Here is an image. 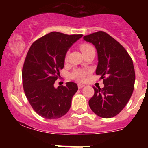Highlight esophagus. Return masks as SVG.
Here are the masks:
<instances>
[{"label":"esophagus","instance_id":"34e87169","mask_svg":"<svg viewBox=\"0 0 148 148\" xmlns=\"http://www.w3.org/2000/svg\"><path fill=\"white\" fill-rule=\"evenodd\" d=\"M85 86V85H83V84H78V88H79V89H81L82 88H84Z\"/></svg>","mask_w":148,"mask_h":148}]
</instances>
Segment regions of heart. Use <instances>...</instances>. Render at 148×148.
Returning <instances> with one entry per match:
<instances>
[{
    "mask_svg": "<svg viewBox=\"0 0 148 148\" xmlns=\"http://www.w3.org/2000/svg\"><path fill=\"white\" fill-rule=\"evenodd\" d=\"M80 49H81V51H82L83 54L84 53L87 52L88 51L90 50V49H93V47H92L91 45H88V44H84V45H81V47H80ZM65 60H67V56H66L65 57ZM88 74V71H86V70H84V69H76V70L74 71V72L72 73V74H71V76H72V79L76 80V81H83L84 79V77L86 75V74Z\"/></svg>",
    "mask_w": 148,
    "mask_h": 148,
    "instance_id": "obj_1",
    "label": "heart"
}]
</instances>
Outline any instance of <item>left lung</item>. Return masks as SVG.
I'll list each match as a JSON object with an SVG mask.
<instances>
[{
	"instance_id": "1",
	"label": "left lung",
	"mask_w": 148,
	"mask_h": 148,
	"mask_svg": "<svg viewBox=\"0 0 148 148\" xmlns=\"http://www.w3.org/2000/svg\"><path fill=\"white\" fill-rule=\"evenodd\" d=\"M97 52L96 74L103 79L104 87H93L89 100L91 110L103 118L114 117L125 108L134 91L135 71L133 61L125 49L108 34L98 31L84 37Z\"/></svg>"
}]
</instances>
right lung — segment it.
<instances>
[{
	"label": "right lung",
	"mask_w": 148,
	"mask_h": 148,
	"mask_svg": "<svg viewBox=\"0 0 148 148\" xmlns=\"http://www.w3.org/2000/svg\"><path fill=\"white\" fill-rule=\"evenodd\" d=\"M83 35L51 32L38 39L30 47L22 69L25 96L36 113L47 119L61 118L68 112L77 84L54 87L64 67L68 49Z\"/></svg>",
	"instance_id": "add662e5"
}]
</instances>
